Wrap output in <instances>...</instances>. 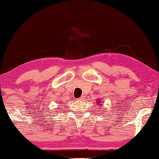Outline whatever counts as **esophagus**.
<instances>
[{"label":"esophagus","mask_w":159,"mask_h":159,"mask_svg":"<svg viewBox=\"0 0 159 159\" xmlns=\"http://www.w3.org/2000/svg\"><path fill=\"white\" fill-rule=\"evenodd\" d=\"M84 97H80V98H77V101H82L84 100Z\"/></svg>","instance_id":"34e87169"}]
</instances>
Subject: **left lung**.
I'll return each instance as SVG.
<instances>
[{"label": "left lung", "mask_w": 159, "mask_h": 159, "mask_svg": "<svg viewBox=\"0 0 159 159\" xmlns=\"http://www.w3.org/2000/svg\"><path fill=\"white\" fill-rule=\"evenodd\" d=\"M97 102H98V103H100V100H99V101H97ZM98 106H100V103H98ZM99 107L101 108V106H99Z\"/></svg>", "instance_id": "obj_1"}]
</instances>
